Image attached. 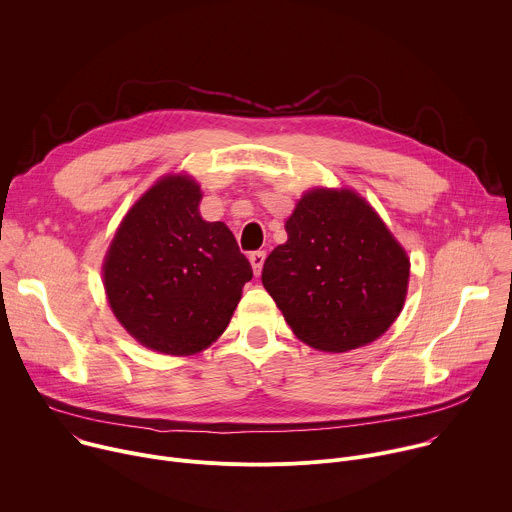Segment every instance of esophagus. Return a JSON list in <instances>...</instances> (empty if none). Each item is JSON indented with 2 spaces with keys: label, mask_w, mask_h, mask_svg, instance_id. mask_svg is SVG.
<instances>
[{
  "label": "esophagus",
  "mask_w": 512,
  "mask_h": 512,
  "mask_svg": "<svg viewBox=\"0 0 512 512\" xmlns=\"http://www.w3.org/2000/svg\"><path fill=\"white\" fill-rule=\"evenodd\" d=\"M249 261H251V265H253L255 275L259 277V275H261V269H263V263H265V251H253V253L249 255Z\"/></svg>",
  "instance_id": "1"
}]
</instances>
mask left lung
I'll return each mask as SVG.
<instances>
[{"mask_svg": "<svg viewBox=\"0 0 512 512\" xmlns=\"http://www.w3.org/2000/svg\"><path fill=\"white\" fill-rule=\"evenodd\" d=\"M285 231L261 279L302 342L346 352L389 330L405 304L409 259L367 200L346 188H314Z\"/></svg>", "mask_w": 512, "mask_h": 512, "instance_id": "left-lung-1", "label": "left lung"}]
</instances>
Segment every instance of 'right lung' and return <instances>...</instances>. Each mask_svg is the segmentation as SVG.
<instances>
[{"label": "right lung", "instance_id": "add662e5", "mask_svg": "<svg viewBox=\"0 0 512 512\" xmlns=\"http://www.w3.org/2000/svg\"><path fill=\"white\" fill-rule=\"evenodd\" d=\"M200 186L164 176L125 214L103 263L109 306L143 346L188 356L225 332L253 269L225 223L198 212Z\"/></svg>", "mask_w": 512, "mask_h": 512}]
</instances>
